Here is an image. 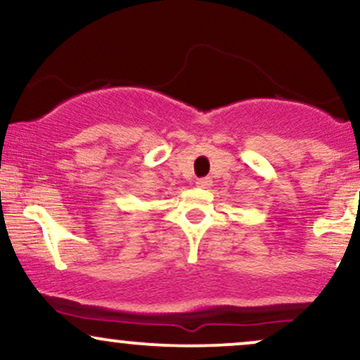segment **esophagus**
<instances>
[{"label":"esophagus","mask_w":360,"mask_h":360,"mask_svg":"<svg viewBox=\"0 0 360 360\" xmlns=\"http://www.w3.org/2000/svg\"><path fill=\"white\" fill-rule=\"evenodd\" d=\"M212 184H213V181L210 179V177H203V179L196 181V186H198V188H201V189L212 188Z\"/></svg>","instance_id":"obj_1"}]
</instances>
